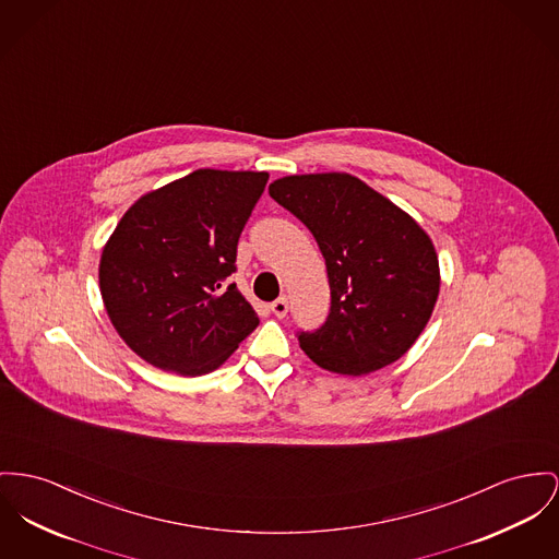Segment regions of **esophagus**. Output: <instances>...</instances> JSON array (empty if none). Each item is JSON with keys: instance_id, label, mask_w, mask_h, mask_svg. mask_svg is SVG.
Segmentation results:
<instances>
[{"instance_id": "esophagus-1", "label": "esophagus", "mask_w": 559, "mask_h": 559, "mask_svg": "<svg viewBox=\"0 0 559 559\" xmlns=\"http://www.w3.org/2000/svg\"><path fill=\"white\" fill-rule=\"evenodd\" d=\"M271 311L277 316V318H286L288 313V298L282 297L271 302Z\"/></svg>"}]
</instances>
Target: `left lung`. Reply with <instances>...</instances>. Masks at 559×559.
Instances as JSON below:
<instances>
[{"instance_id":"left-lung-1","label":"left lung","mask_w":559,"mask_h":559,"mask_svg":"<svg viewBox=\"0 0 559 559\" xmlns=\"http://www.w3.org/2000/svg\"><path fill=\"white\" fill-rule=\"evenodd\" d=\"M269 194L305 224L326 261L331 313L300 349L322 369L367 374L396 362L426 329L441 288L428 233L356 176L302 174Z\"/></svg>"}]
</instances>
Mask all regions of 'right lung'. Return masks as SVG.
<instances>
[{"instance_id":"1","label":"right lung","mask_w":559,"mask_h":559,"mask_svg":"<svg viewBox=\"0 0 559 559\" xmlns=\"http://www.w3.org/2000/svg\"><path fill=\"white\" fill-rule=\"evenodd\" d=\"M266 180V171L197 169L140 197L116 224L99 290L116 333L152 367L216 371L259 326L224 280Z\"/></svg>"}]
</instances>
